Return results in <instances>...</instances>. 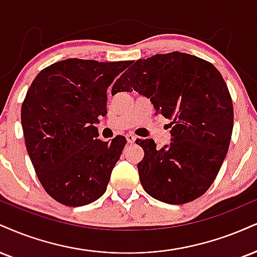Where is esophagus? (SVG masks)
Here are the masks:
<instances>
[{
	"mask_svg": "<svg viewBox=\"0 0 257 257\" xmlns=\"http://www.w3.org/2000/svg\"><path fill=\"white\" fill-rule=\"evenodd\" d=\"M125 138H126V141H128L129 144H134V142L137 141V137L133 134H126Z\"/></svg>",
	"mask_w": 257,
	"mask_h": 257,
	"instance_id": "1",
	"label": "esophagus"
}]
</instances>
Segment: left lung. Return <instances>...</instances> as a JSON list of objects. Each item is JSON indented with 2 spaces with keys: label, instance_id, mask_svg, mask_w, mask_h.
<instances>
[{
  "label": "left lung",
  "instance_id": "8db88e82",
  "mask_svg": "<svg viewBox=\"0 0 257 257\" xmlns=\"http://www.w3.org/2000/svg\"><path fill=\"white\" fill-rule=\"evenodd\" d=\"M120 91H137L150 99L157 115L171 120L169 145L137 141L145 151L138 164L145 191L170 205L203 195L226 157L233 128L232 100L219 70L184 52L159 54L123 73L111 93Z\"/></svg>",
  "mask_w": 257,
  "mask_h": 257
}]
</instances>
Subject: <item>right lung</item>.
Masks as SVG:
<instances>
[{
  "mask_svg": "<svg viewBox=\"0 0 257 257\" xmlns=\"http://www.w3.org/2000/svg\"><path fill=\"white\" fill-rule=\"evenodd\" d=\"M132 61L68 58L44 68L21 106L25 144L46 193L66 206L98 200L125 146L124 137L98 140L107 87Z\"/></svg>",
  "mask_w": 257,
  "mask_h": 257,
  "instance_id": "right-lung-1",
  "label": "right lung"
}]
</instances>
